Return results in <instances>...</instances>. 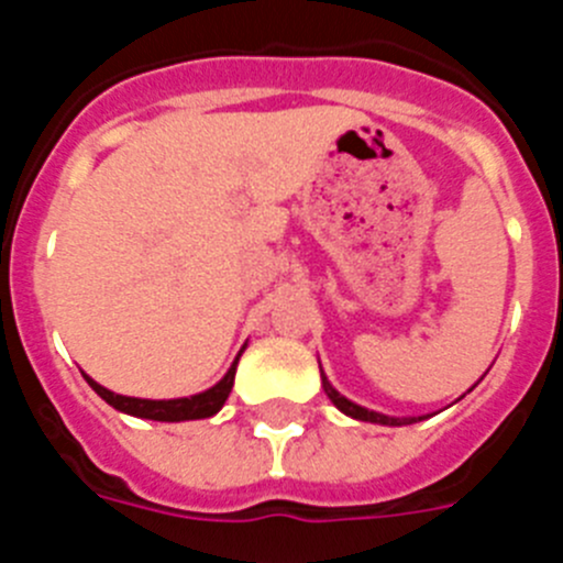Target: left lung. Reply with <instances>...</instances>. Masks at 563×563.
Here are the masks:
<instances>
[{
  "mask_svg": "<svg viewBox=\"0 0 563 563\" xmlns=\"http://www.w3.org/2000/svg\"><path fill=\"white\" fill-rule=\"evenodd\" d=\"M321 380H324L327 397H330V400L335 402L338 409H341L346 417H355V420H363V422H380V426H411V422H417V417H386V415H377V411L363 409V406H357V402L346 400L341 391L332 389V383L327 380L324 372H321ZM420 420H422V417H420Z\"/></svg>",
  "mask_w": 563,
  "mask_h": 563,
  "instance_id": "left-lung-1",
  "label": "left lung"
}]
</instances>
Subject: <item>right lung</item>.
<instances>
[{
	"instance_id": "obj_1",
	"label": "right lung",
	"mask_w": 563,
	"mask_h": 563,
	"mask_svg": "<svg viewBox=\"0 0 563 563\" xmlns=\"http://www.w3.org/2000/svg\"><path fill=\"white\" fill-rule=\"evenodd\" d=\"M245 352V346L239 350V355ZM236 361L231 363V369L225 372L217 386L211 389L200 391V395H191V397H177V400H143V397H126V395H114V391L103 389L101 383H96L89 375L87 383L103 400L112 406V409L123 411V415H132V417H143V420H157V422H183V420H206V417H213L217 411L225 406L228 395L233 389V377H236Z\"/></svg>"
}]
</instances>
